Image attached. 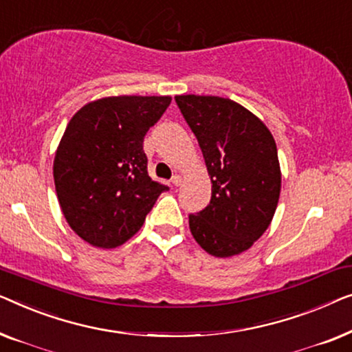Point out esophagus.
<instances>
[{"label":"esophagus","mask_w":352,"mask_h":352,"mask_svg":"<svg viewBox=\"0 0 352 352\" xmlns=\"http://www.w3.org/2000/svg\"><path fill=\"white\" fill-rule=\"evenodd\" d=\"M172 185L174 186H180L182 185V175H178V174H175L174 177H172Z\"/></svg>","instance_id":"esophagus-1"}]
</instances>
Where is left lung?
<instances>
[{
    "label": "left lung",
    "mask_w": 352,
    "mask_h": 352,
    "mask_svg": "<svg viewBox=\"0 0 352 352\" xmlns=\"http://www.w3.org/2000/svg\"><path fill=\"white\" fill-rule=\"evenodd\" d=\"M199 143L212 182L210 204L190 215L207 254L228 258L249 250L268 230L280 195V166L270 129L230 98L177 96Z\"/></svg>",
    "instance_id": "left-lung-1"
}]
</instances>
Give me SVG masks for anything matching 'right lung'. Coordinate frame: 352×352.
<instances>
[{"label":"right lung","instance_id":"1","mask_svg":"<svg viewBox=\"0 0 352 352\" xmlns=\"http://www.w3.org/2000/svg\"><path fill=\"white\" fill-rule=\"evenodd\" d=\"M169 96H118L75 113L54 157V183L67 223L82 241L115 249L140 230L167 186L148 175L143 138Z\"/></svg>","mask_w":352,"mask_h":352}]
</instances>
